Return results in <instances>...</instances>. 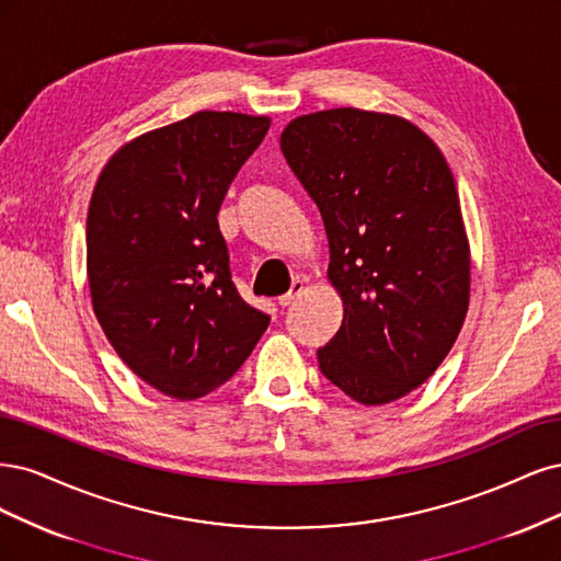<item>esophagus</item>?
<instances>
[{"label": "esophagus", "mask_w": 561, "mask_h": 561, "mask_svg": "<svg viewBox=\"0 0 561 561\" xmlns=\"http://www.w3.org/2000/svg\"><path fill=\"white\" fill-rule=\"evenodd\" d=\"M302 291H305V282H302V279H296V282L291 284V291H288V294H284V296H279V298H277L279 307L291 305V302H294Z\"/></svg>", "instance_id": "1"}]
</instances>
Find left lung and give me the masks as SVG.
<instances>
[{
  "label": "left lung",
  "mask_w": 561,
  "mask_h": 561,
  "mask_svg": "<svg viewBox=\"0 0 561 561\" xmlns=\"http://www.w3.org/2000/svg\"><path fill=\"white\" fill-rule=\"evenodd\" d=\"M282 153L321 211L345 305L319 370L356 403L403 399L443 364L468 310L455 176L417 125L352 106L288 123Z\"/></svg>",
  "instance_id": "left-lung-1"
}]
</instances>
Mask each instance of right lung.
I'll list each match as a JSON object with an SVG mask.
<instances>
[{
	"mask_svg": "<svg viewBox=\"0 0 561 561\" xmlns=\"http://www.w3.org/2000/svg\"><path fill=\"white\" fill-rule=\"evenodd\" d=\"M270 118L197 112L114 153L90 197L93 310L144 382L179 401L240 370L270 317L242 300L219 209Z\"/></svg>",
	"mask_w": 561,
	"mask_h": 561,
	"instance_id": "add662e5",
	"label": "right lung"
}]
</instances>
